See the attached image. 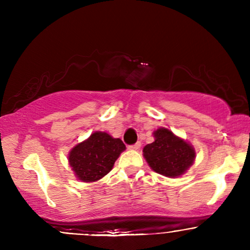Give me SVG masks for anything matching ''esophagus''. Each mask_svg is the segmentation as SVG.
<instances>
[{"mask_svg":"<svg viewBox=\"0 0 250 250\" xmlns=\"http://www.w3.org/2000/svg\"><path fill=\"white\" fill-rule=\"evenodd\" d=\"M140 146H141V142H136V143H134V145L128 146V149H131V150H139Z\"/></svg>","mask_w":250,"mask_h":250,"instance_id":"34e87169","label":"esophagus"}]
</instances>
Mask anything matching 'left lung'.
<instances>
[{
  "mask_svg": "<svg viewBox=\"0 0 250 250\" xmlns=\"http://www.w3.org/2000/svg\"><path fill=\"white\" fill-rule=\"evenodd\" d=\"M155 141L143 148V156L156 173L168 177L182 175L192 165L196 152L192 146L169 129L155 132Z\"/></svg>",
  "mask_w": 250,
  "mask_h": 250,
  "instance_id": "8db88e82",
  "label": "left lung"
}]
</instances>
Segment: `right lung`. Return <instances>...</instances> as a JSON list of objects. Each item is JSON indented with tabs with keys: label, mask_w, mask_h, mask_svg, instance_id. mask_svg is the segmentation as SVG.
<instances>
[{
	"label": "right lung",
	"mask_w": 250,
	"mask_h": 250,
	"mask_svg": "<svg viewBox=\"0 0 250 250\" xmlns=\"http://www.w3.org/2000/svg\"><path fill=\"white\" fill-rule=\"evenodd\" d=\"M125 145L107 133L95 132L69 153V164L76 176L84 182H94L110 172Z\"/></svg>",
	"instance_id": "right-lung-1"
}]
</instances>
